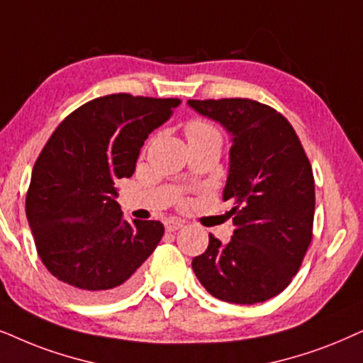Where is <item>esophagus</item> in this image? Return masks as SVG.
Segmentation results:
<instances>
[{"label":"esophagus","mask_w":363,"mask_h":363,"mask_svg":"<svg viewBox=\"0 0 363 363\" xmlns=\"http://www.w3.org/2000/svg\"><path fill=\"white\" fill-rule=\"evenodd\" d=\"M183 227V222L182 220H175V218H170L164 222V228H167V232H177V230H180Z\"/></svg>","instance_id":"34e87169"}]
</instances>
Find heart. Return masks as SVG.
<instances>
[{
    "label": "heart",
    "instance_id": "heart-1",
    "mask_svg": "<svg viewBox=\"0 0 363 363\" xmlns=\"http://www.w3.org/2000/svg\"><path fill=\"white\" fill-rule=\"evenodd\" d=\"M186 133H188V138H201V136L218 135V130H216L213 125H210L208 121L195 120L188 125Z\"/></svg>",
    "mask_w": 363,
    "mask_h": 363
}]
</instances>
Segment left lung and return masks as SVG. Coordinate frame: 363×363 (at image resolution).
Here are the masks:
<instances>
[{"mask_svg": "<svg viewBox=\"0 0 363 363\" xmlns=\"http://www.w3.org/2000/svg\"><path fill=\"white\" fill-rule=\"evenodd\" d=\"M232 135L223 200L232 201L233 237L195 257L196 279L215 298L265 302L284 291L312 242L315 182L294 126L281 113L248 98L188 100Z\"/></svg>", "mask_w": 363, "mask_h": 363, "instance_id": "8db88e82", "label": "left lung"}]
</instances>
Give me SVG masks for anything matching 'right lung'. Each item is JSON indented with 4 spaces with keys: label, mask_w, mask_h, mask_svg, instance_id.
<instances>
[{
    "label": "right lung",
    "mask_w": 363,
    "mask_h": 363,
    "mask_svg": "<svg viewBox=\"0 0 363 363\" xmlns=\"http://www.w3.org/2000/svg\"><path fill=\"white\" fill-rule=\"evenodd\" d=\"M178 98L100 96L53 131L33 167L26 216L38 255L73 298L106 302L126 294L162 240L163 223L123 220L115 182L130 178L145 140Z\"/></svg>",
    "instance_id": "add662e5"
}]
</instances>
